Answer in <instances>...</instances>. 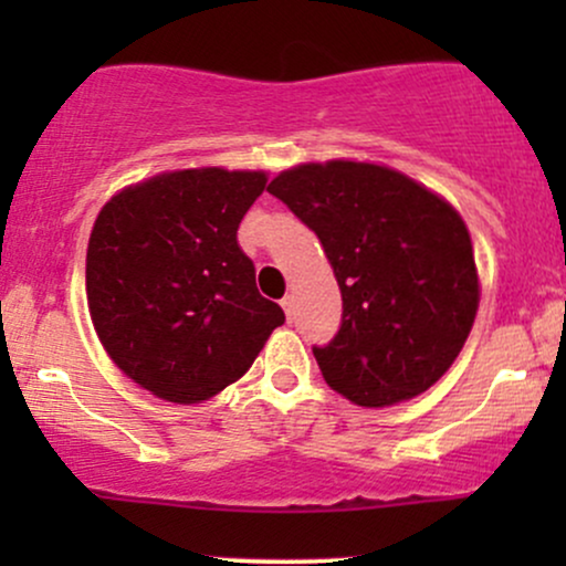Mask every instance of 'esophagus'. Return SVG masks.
<instances>
[{
  "instance_id": "esophagus-1",
  "label": "esophagus",
  "mask_w": 566,
  "mask_h": 566,
  "mask_svg": "<svg viewBox=\"0 0 566 566\" xmlns=\"http://www.w3.org/2000/svg\"><path fill=\"white\" fill-rule=\"evenodd\" d=\"M282 308H284V314L292 316V295H284L282 297Z\"/></svg>"
}]
</instances>
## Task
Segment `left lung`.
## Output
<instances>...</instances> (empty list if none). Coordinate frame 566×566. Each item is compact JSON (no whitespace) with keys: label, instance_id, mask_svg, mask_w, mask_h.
I'll list each match as a JSON object with an SVG mask.
<instances>
[{"label":"left lung","instance_id":"8db88e82","mask_svg":"<svg viewBox=\"0 0 566 566\" xmlns=\"http://www.w3.org/2000/svg\"><path fill=\"white\" fill-rule=\"evenodd\" d=\"M269 193L319 237L340 287V329L314 346L329 388L361 407L428 391L458 359L479 308L458 210L391 167L348 159L279 172Z\"/></svg>","mask_w":566,"mask_h":566}]
</instances>
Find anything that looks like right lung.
<instances>
[{
  "instance_id": "add662e5",
  "label": "right lung",
  "mask_w": 566,
  "mask_h": 566,
  "mask_svg": "<svg viewBox=\"0 0 566 566\" xmlns=\"http://www.w3.org/2000/svg\"><path fill=\"white\" fill-rule=\"evenodd\" d=\"M265 172H161L103 205L87 244V308L114 365L175 405L210 399L252 367L284 311L237 242Z\"/></svg>"
}]
</instances>
